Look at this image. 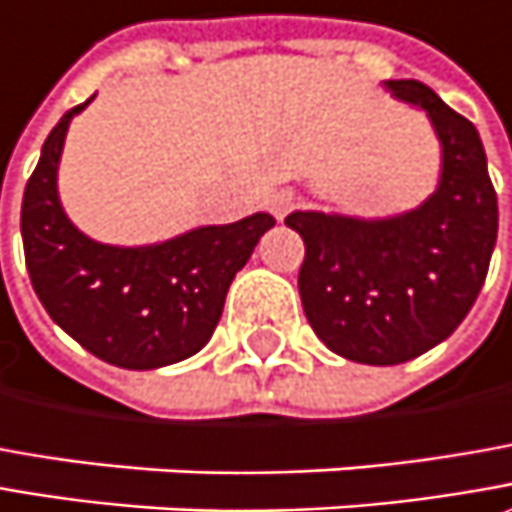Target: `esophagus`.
<instances>
[{
  "mask_svg": "<svg viewBox=\"0 0 512 512\" xmlns=\"http://www.w3.org/2000/svg\"><path fill=\"white\" fill-rule=\"evenodd\" d=\"M266 206H269V212H272L277 221H283V218H286V212H289L291 206H294V195H291V192H286V189L272 192V195L266 198Z\"/></svg>",
  "mask_w": 512,
  "mask_h": 512,
  "instance_id": "obj_1",
  "label": "esophagus"
}]
</instances>
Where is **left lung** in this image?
I'll list each match as a JSON object with an SVG mask.
<instances>
[{
    "mask_svg": "<svg viewBox=\"0 0 512 512\" xmlns=\"http://www.w3.org/2000/svg\"><path fill=\"white\" fill-rule=\"evenodd\" d=\"M422 110L439 141L425 201L385 218L297 209V289L314 334L345 360L399 365L448 340L476 303L499 232V203L476 127L422 81H382Z\"/></svg>",
    "mask_w": 512,
    "mask_h": 512,
    "instance_id": "left-lung-1",
    "label": "left lung"
}]
</instances>
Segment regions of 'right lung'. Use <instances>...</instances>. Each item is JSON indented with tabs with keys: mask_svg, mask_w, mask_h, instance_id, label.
Returning a JSON list of instances; mask_svg holds the SVG:
<instances>
[{
	"mask_svg": "<svg viewBox=\"0 0 512 512\" xmlns=\"http://www.w3.org/2000/svg\"><path fill=\"white\" fill-rule=\"evenodd\" d=\"M47 135L22 198V243L30 283L53 323L98 360L150 371L198 354L223 314L235 274L274 226L255 212L238 223L195 226L144 246L84 235L59 198V164L73 115Z\"/></svg>",
	"mask_w": 512,
	"mask_h": 512,
	"instance_id": "right-lung-1",
	"label": "right lung"
}]
</instances>
